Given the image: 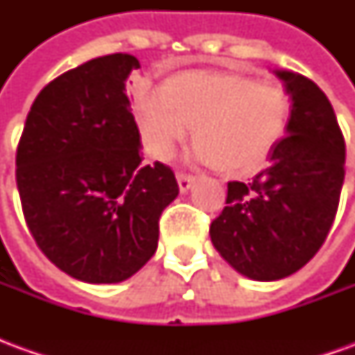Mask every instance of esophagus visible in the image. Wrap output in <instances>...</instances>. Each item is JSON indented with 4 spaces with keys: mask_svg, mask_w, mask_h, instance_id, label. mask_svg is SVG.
Returning a JSON list of instances; mask_svg holds the SVG:
<instances>
[{
    "mask_svg": "<svg viewBox=\"0 0 355 355\" xmlns=\"http://www.w3.org/2000/svg\"><path fill=\"white\" fill-rule=\"evenodd\" d=\"M193 175H188V173H178L177 180H178V188H180V192H188L190 190V186L193 182Z\"/></svg>",
    "mask_w": 355,
    "mask_h": 355,
    "instance_id": "esophagus-1",
    "label": "esophagus"
}]
</instances>
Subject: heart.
I'll return each instance as SVG.
<instances>
[{"mask_svg": "<svg viewBox=\"0 0 355 355\" xmlns=\"http://www.w3.org/2000/svg\"><path fill=\"white\" fill-rule=\"evenodd\" d=\"M142 94L137 121L148 150L169 159L192 129L196 157L224 175L257 169L279 142L291 117V94L277 81H254L226 70H188Z\"/></svg>", "mask_w": 355, "mask_h": 355, "instance_id": "1", "label": "heart"}]
</instances>
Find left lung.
<instances>
[{"instance_id":"obj_1","label":"left lung","mask_w":355,"mask_h":355,"mask_svg":"<svg viewBox=\"0 0 355 355\" xmlns=\"http://www.w3.org/2000/svg\"><path fill=\"white\" fill-rule=\"evenodd\" d=\"M275 76L293 98L287 137L249 184L228 182L226 207L209 228L224 261L257 282L295 274L320 251L344 182L346 146L325 93L300 73Z\"/></svg>"}]
</instances>
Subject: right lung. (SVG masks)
I'll return each mask as SVG.
<instances>
[{
	"label": "right lung",
	"instance_id": "1",
	"mask_svg": "<svg viewBox=\"0 0 355 355\" xmlns=\"http://www.w3.org/2000/svg\"><path fill=\"white\" fill-rule=\"evenodd\" d=\"M140 68L116 53L42 89L17 148V188L32 238L80 282L119 283L157 249L159 216L178 196L169 165L142 163L125 80Z\"/></svg>",
	"mask_w": 355,
	"mask_h": 355
}]
</instances>
